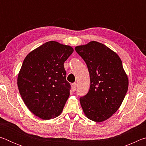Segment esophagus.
I'll list each match as a JSON object with an SVG mask.
<instances>
[{
	"label": "esophagus",
	"instance_id": "esophagus-1",
	"mask_svg": "<svg viewBox=\"0 0 146 146\" xmlns=\"http://www.w3.org/2000/svg\"><path fill=\"white\" fill-rule=\"evenodd\" d=\"M71 88H72V91L73 92H75L76 91V83H73L72 84H71Z\"/></svg>",
	"mask_w": 146,
	"mask_h": 146
}]
</instances>
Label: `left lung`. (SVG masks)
<instances>
[{
    "instance_id": "obj_1",
    "label": "left lung",
    "mask_w": 146,
    "mask_h": 146,
    "mask_svg": "<svg viewBox=\"0 0 146 146\" xmlns=\"http://www.w3.org/2000/svg\"><path fill=\"white\" fill-rule=\"evenodd\" d=\"M76 51L87 65L90 87L80 97L84 113L89 119L101 122L117 111L128 89V78L117 53L98 42L76 46Z\"/></svg>"
}]
</instances>
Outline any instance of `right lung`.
Masks as SVG:
<instances>
[{
	"label": "right lung",
	"mask_w": 146,
	"mask_h": 146,
	"mask_svg": "<svg viewBox=\"0 0 146 146\" xmlns=\"http://www.w3.org/2000/svg\"><path fill=\"white\" fill-rule=\"evenodd\" d=\"M73 52L70 46L49 41L24 58L17 79L19 93L29 111L42 119L62 111L71 90L64 63Z\"/></svg>",
	"instance_id": "1"
}]
</instances>
